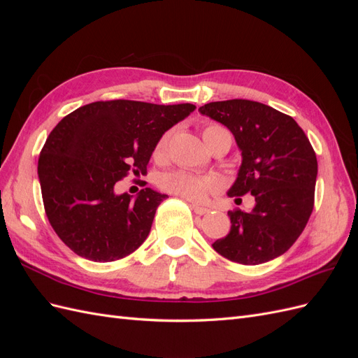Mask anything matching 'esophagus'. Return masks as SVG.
<instances>
[{"mask_svg":"<svg viewBox=\"0 0 358 358\" xmlns=\"http://www.w3.org/2000/svg\"><path fill=\"white\" fill-rule=\"evenodd\" d=\"M192 210H194V213L199 215V216H201V215H206V213H209V209H206V208H200V206H192Z\"/></svg>","mask_w":358,"mask_h":358,"instance_id":"1","label":"esophagus"}]
</instances>
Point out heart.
I'll return each mask as SVG.
<instances>
[{"label": "heart", "mask_w": 358, "mask_h": 358, "mask_svg": "<svg viewBox=\"0 0 358 358\" xmlns=\"http://www.w3.org/2000/svg\"><path fill=\"white\" fill-rule=\"evenodd\" d=\"M218 134H225L230 137V133L221 125H215V124H209L206 125L203 129V138L206 145H208L209 140ZM170 142V133H166L162 136L158 143L155 146V157L157 158H162L167 152V146ZM161 188L170 192L175 194V196L185 199L188 201H203L208 194L216 189V182L210 178H206L201 175H197V173L192 171H187V170H176V171H170L166 173L164 176L161 178L159 180Z\"/></svg>", "instance_id": "obj_1"}]
</instances>
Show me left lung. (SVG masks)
I'll return each mask as SVG.
<instances>
[{
  "label": "left lung",
  "instance_id": "8db88e82",
  "mask_svg": "<svg viewBox=\"0 0 358 358\" xmlns=\"http://www.w3.org/2000/svg\"><path fill=\"white\" fill-rule=\"evenodd\" d=\"M199 112L229 128L242 152L227 196L255 199L249 212H229L230 233L213 249L246 266L285 254L313 209L318 162L305 131L291 116L251 100L213 101Z\"/></svg>",
  "mask_w": 358,
  "mask_h": 358
}]
</instances>
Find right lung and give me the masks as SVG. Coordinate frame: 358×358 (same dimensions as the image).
Wrapping results in <instances>:
<instances>
[{
	"mask_svg": "<svg viewBox=\"0 0 358 358\" xmlns=\"http://www.w3.org/2000/svg\"><path fill=\"white\" fill-rule=\"evenodd\" d=\"M194 109L189 103L96 101L52 129L37 171L48 220L73 252L107 263L146 241L167 194L145 188L133 197L116 194L115 183L129 170L145 175L158 140Z\"/></svg>",
	"mask_w": 358,
	"mask_h": 358,
	"instance_id": "obj_1",
	"label": "right lung"
}]
</instances>
